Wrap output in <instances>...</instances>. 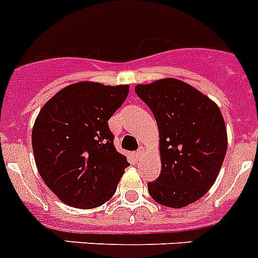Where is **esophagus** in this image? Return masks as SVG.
Returning <instances> with one entry per match:
<instances>
[{
	"mask_svg": "<svg viewBox=\"0 0 258 258\" xmlns=\"http://www.w3.org/2000/svg\"><path fill=\"white\" fill-rule=\"evenodd\" d=\"M145 154V149L144 147H140L137 150V153H136V155H137V158H141V156H144Z\"/></svg>",
	"mask_w": 258,
	"mask_h": 258,
	"instance_id": "obj_1",
	"label": "esophagus"
}]
</instances>
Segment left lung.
I'll return each instance as SVG.
<instances>
[{"label": "left lung", "mask_w": 258, "mask_h": 258, "mask_svg": "<svg viewBox=\"0 0 258 258\" xmlns=\"http://www.w3.org/2000/svg\"><path fill=\"white\" fill-rule=\"evenodd\" d=\"M159 127L162 171L147 182L149 193L167 208H184L208 192L227 151V133L218 105L179 79L136 86Z\"/></svg>", "instance_id": "8db88e82"}]
</instances>
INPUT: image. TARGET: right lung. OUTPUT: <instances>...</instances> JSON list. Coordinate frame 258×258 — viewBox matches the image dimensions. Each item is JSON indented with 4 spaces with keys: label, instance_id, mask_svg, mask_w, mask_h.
I'll return each mask as SVG.
<instances>
[{
    "label": "right lung",
    "instance_id": "1",
    "mask_svg": "<svg viewBox=\"0 0 258 258\" xmlns=\"http://www.w3.org/2000/svg\"><path fill=\"white\" fill-rule=\"evenodd\" d=\"M129 86L78 82L57 92L41 108L32 129L37 171L66 205L98 208L114 195L126 156L114 147L108 120Z\"/></svg>",
    "mask_w": 258,
    "mask_h": 258
}]
</instances>
